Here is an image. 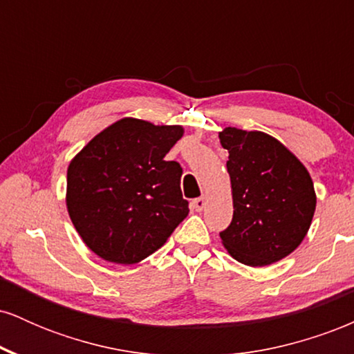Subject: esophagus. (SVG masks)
<instances>
[{"label":"esophagus","mask_w":354,"mask_h":354,"mask_svg":"<svg viewBox=\"0 0 354 354\" xmlns=\"http://www.w3.org/2000/svg\"><path fill=\"white\" fill-rule=\"evenodd\" d=\"M205 205H206V198L205 196L196 198V200H193V203H191L193 209H196V211H201L203 208H205Z\"/></svg>","instance_id":"obj_1"}]
</instances>
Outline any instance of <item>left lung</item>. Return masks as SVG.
I'll use <instances>...</instances> for the list:
<instances>
[{"label": "left lung", "mask_w": 354, "mask_h": 354, "mask_svg": "<svg viewBox=\"0 0 354 354\" xmlns=\"http://www.w3.org/2000/svg\"><path fill=\"white\" fill-rule=\"evenodd\" d=\"M219 141L233 189V219L219 233L243 265L266 266L293 253L310 230L316 208L311 176L273 136L226 128Z\"/></svg>", "instance_id": "left-lung-1"}]
</instances>
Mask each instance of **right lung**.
<instances>
[{
  "instance_id": "add662e5",
  "label": "right lung",
  "mask_w": 354,
  "mask_h": 354,
  "mask_svg": "<svg viewBox=\"0 0 354 354\" xmlns=\"http://www.w3.org/2000/svg\"><path fill=\"white\" fill-rule=\"evenodd\" d=\"M181 126L123 118L93 138L68 168L66 206L93 253L133 265L165 245L188 216L183 168L165 156Z\"/></svg>"
}]
</instances>
